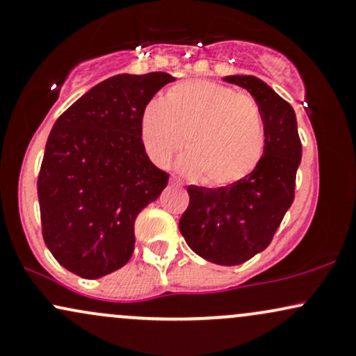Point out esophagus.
I'll list each match as a JSON object with an SVG mask.
<instances>
[{
  "label": "esophagus",
  "mask_w": 356,
  "mask_h": 356,
  "mask_svg": "<svg viewBox=\"0 0 356 356\" xmlns=\"http://www.w3.org/2000/svg\"><path fill=\"white\" fill-rule=\"evenodd\" d=\"M177 184H179V182H177V181H175V179H174V177H172V179H170V186H177Z\"/></svg>",
  "instance_id": "34e87169"
}]
</instances>
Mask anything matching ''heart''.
I'll use <instances>...</instances> for the list:
<instances>
[{
	"label": "heart",
	"mask_w": 356,
	"mask_h": 356,
	"mask_svg": "<svg viewBox=\"0 0 356 356\" xmlns=\"http://www.w3.org/2000/svg\"><path fill=\"white\" fill-rule=\"evenodd\" d=\"M179 162L186 175H204L209 186L239 182L259 164L264 124L251 97L212 81L192 80L167 90L164 100L150 102L140 117V138L154 164L165 167L184 145Z\"/></svg>",
	"instance_id": "b5f03b06"
}]
</instances>
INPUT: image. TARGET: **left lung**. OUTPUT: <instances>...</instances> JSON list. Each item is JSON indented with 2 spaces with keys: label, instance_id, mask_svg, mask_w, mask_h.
Masks as SVG:
<instances>
[{
  "label": "left lung",
  "instance_id": "8db88e82",
  "mask_svg": "<svg viewBox=\"0 0 356 356\" xmlns=\"http://www.w3.org/2000/svg\"><path fill=\"white\" fill-rule=\"evenodd\" d=\"M254 97L264 124L259 164L239 182L216 189L189 186V207L179 229L195 254L220 266L246 263L264 251L295 199L301 162L295 110L263 80L224 76Z\"/></svg>",
  "mask_w": 356,
  "mask_h": 356
}]
</instances>
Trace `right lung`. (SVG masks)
<instances>
[{
    "label": "right lung",
    "instance_id": "add662e5",
    "mask_svg": "<svg viewBox=\"0 0 356 356\" xmlns=\"http://www.w3.org/2000/svg\"><path fill=\"white\" fill-rule=\"evenodd\" d=\"M164 72L110 76L58 117L38 175L47 248L73 275L97 280L129 263L138 212L165 189L140 138L145 105L164 85Z\"/></svg>",
    "mask_w": 356,
    "mask_h": 356
}]
</instances>
